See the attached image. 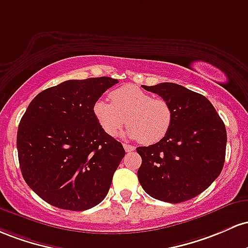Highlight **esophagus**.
Returning <instances> with one entry per match:
<instances>
[{
    "mask_svg": "<svg viewBox=\"0 0 248 248\" xmlns=\"http://www.w3.org/2000/svg\"><path fill=\"white\" fill-rule=\"evenodd\" d=\"M123 146H124L125 151H126V152H131V151H133V150H135V147H133L132 145H129V144H123Z\"/></svg>",
    "mask_w": 248,
    "mask_h": 248,
    "instance_id": "34e87169",
    "label": "esophagus"
}]
</instances>
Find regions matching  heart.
<instances>
[{
  "mask_svg": "<svg viewBox=\"0 0 248 248\" xmlns=\"http://www.w3.org/2000/svg\"><path fill=\"white\" fill-rule=\"evenodd\" d=\"M111 102L97 99L93 112L107 135L115 137L125 124L127 135L146 145L155 144L168 135L172 124V110L165 99L152 97L135 85H125L110 93Z\"/></svg>",
  "mask_w": 248,
  "mask_h": 248,
  "instance_id": "b5f03b06",
  "label": "heart"
}]
</instances>
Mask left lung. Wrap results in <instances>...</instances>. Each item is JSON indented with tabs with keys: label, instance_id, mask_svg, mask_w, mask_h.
Masks as SVG:
<instances>
[{
	"label": "left lung",
	"instance_id": "1",
	"mask_svg": "<svg viewBox=\"0 0 248 248\" xmlns=\"http://www.w3.org/2000/svg\"><path fill=\"white\" fill-rule=\"evenodd\" d=\"M143 88L169 103L172 124L168 135L137 147L141 157L138 180L152 198L178 202L202 193L220 174L226 154V127L205 96L176 83Z\"/></svg>",
	"mask_w": 248,
	"mask_h": 248
}]
</instances>
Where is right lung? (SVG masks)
Wrapping results in <instances>:
<instances>
[{
	"label": "right lung",
	"instance_id": "add662e5",
	"mask_svg": "<svg viewBox=\"0 0 248 248\" xmlns=\"http://www.w3.org/2000/svg\"><path fill=\"white\" fill-rule=\"evenodd\" d=\"M116 83L111 77L65 80L38 93L22 117V176L52 206L85 211L107 197L125 151L103 131L93 107Z\"/></svg>",
	"mask_w": 248,
	"mask_h": 248
}]
</instances>
